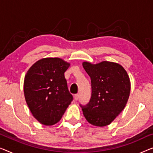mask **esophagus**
<instances>
[{"instance_id": "esophagus-1", "label": "esophagus", "mask_w": 153, "mask_h": 153, "mask_svg": "<svg viewBox=\"0 0 153 153\" xmlns=\"http://www.w3.org/2000/svg\"><path fill=\"white\" fill-rule=\"evenodd\" d=\"M78 98H79V95L78 94L74 95V100H76V101H77V100H78Z\"/></svg>"}]
</instances>
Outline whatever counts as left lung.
<instances>
[{
	"label": "left lung",
	"mask_w": 153,
	"mask_h": 153,
	"mask_svg": "<svg viewBox=\"0 0 153 153\" xmlns=\"http://www.w3.org/2000/svg\"><path fill=\"white\" fill-rule=\"evenodd\" d=\"M82 66L91 77L92 88L88 104H80L84 117L93 126H107L127 103L131 92L128 75L122 65L113 62H84Z\"/></svg>",
	"instance_id": "obj_1"
}]
</instances>
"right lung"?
I'll return each mask as SVG.
<instances>
[{"label":"right lung","instance_id":"add662e5","mask_svg":"<svg viewBox=\"0 0 153 153\" xmlns=\"http://www.w3.org/2000/svg\"><path fill=\"white\" fill-rule=\"evenodd\" d=\"M70 64L59 58H45L30 67L24 80V95L34 117L51 126L61 120L73 100L65 72Z\"/></svg>","mask_w":153,"mask_h":153}]
</instances>
